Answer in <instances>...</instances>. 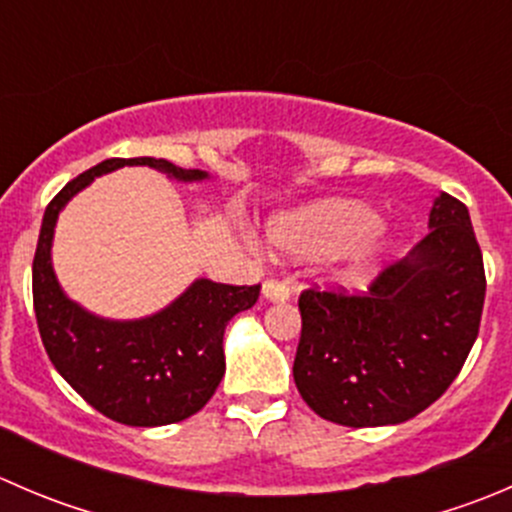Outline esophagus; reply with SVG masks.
<instances>
[{
    "instance_id": "1",
    "label": "esophagus",
    "mask_w": 512,
    "mask_h": 512,
    "mask_svg": "<svg viewBox=\"0 0 512 512\" xmlns=\"http://www.w3.org/2000/svg\"><path fill=\"white\" fill-rule=\"evenodd\" d=\"M289 294H292V289H289L285 282L267 280L265 285H262V297L270 299V302H285V299H289Z\"/></svg>"
}]
</instances>
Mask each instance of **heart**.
Masks as SVG:
<instances>
[{"instance_id":"obj_1","label":"heart","mask_w":512,"mask_h":512,"mask_svg":"<svg viewBox=\"0 0 512 512\" xmlns=\"http://www.w3.org/2000/svg\"><path fill=\"white\" fill-rule=\"evenodd\" d=\"M272 240L292 255L337 250L339 275L352 280L374 267L381 252L376 215L352 200H322L282 215L270 227Z\"/></svg>"}]
</instances>
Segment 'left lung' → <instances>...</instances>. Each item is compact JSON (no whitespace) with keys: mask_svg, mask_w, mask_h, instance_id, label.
<instances>
[{"mask_svg":"<svg viewBox=\"0 0 512 512\" xmlns=\"http://www.w3.org/2000/svg\"><path fill=\"white\" fill-rule=\"evenodd\" d=\"M428 235L364 294L309 287L294 384L342 426L404 423L441 399L478 337L485 270L468 208L441 193Z\"/></svg>","mask_w":512,"mask_h":512,"instance_id":"1","label":"left lung"}]
</instances>
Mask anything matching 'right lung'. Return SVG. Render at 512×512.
I'll list each match as a JSON object with an SVG mask.
<instances>
[{
  "instance_id": "right-lung-1",
  "label": "right lung",
  "mask_w": 512,
  "mask_h": 512,
  "mask_svg": "<svg viewBox=\"0 0 512 512\" xmlns=\"http://www.w3.org/2000/svg\"><path fill=\"white\" fill-rule=\"evenodd\" d=\"M123 165H151L183 183L208 178L205 170L178 168L165 158H108L66 183L41 220L34 312L51 364L86 404L126 426H165L198 414L215 394L225 374L227 322L257 302L260 285L195 280L173 304L133 322L96 317L71 302L51 267L56 218L91 180Z\"/></svg>"
}]
</instances>
